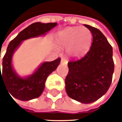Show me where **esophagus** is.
<instances>
[{"mask_svg":"<svg viewBox=\"0 0 122 122\" xmlns=\"http://www.w3.org/2000/svg\"><path fill=\"white\" fill-rule=\"evenodd\" d=\"M61 63L64 64H67V63H68V61H67V60L64 57H62V59H61Z\"/></svg>","mask_w":122,"mask_h":122,"instance_id":"34e87169","label":"esophagus"}]
</instances>
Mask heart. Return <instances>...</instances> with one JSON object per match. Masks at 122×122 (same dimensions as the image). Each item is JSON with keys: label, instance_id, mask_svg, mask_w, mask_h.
<instances>
[{"label": "heart", "instance_id": "1", "mask_svg": "<svg viewBox=\"0 0 122 122\" xmlns=\"http://www.w3.org/2000/svg\"><path fill=\"white\" fill-rule=\"evenodd\" d=\"M91 39V32L86 28L68 27L59 32L57 41L61 47H68L71 55L77 57L88 49Z\"/></svg>", "mask_w": 122, "mask_h": 122}]
</instances>
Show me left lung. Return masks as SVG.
I'll list each match as a JSON object with an SVG mask.
<instances>
[{"instance_id":"left-lung-1","label":"left lung","mask_w":122,"mask_h":122,"mask_svg":"<svg viewBox=\"0 0 122 122\" xmlns=\"http://www.w3.org/2000/svg\"><path fill=\"white\" fill-rule=\"evenodd\" d=\"M91 32L90 49L82 58L70 61L65 79L68 96L75 101L89 104L99 99L109 90L114 72L113 48L98 29L84 24Z\"/></svg>"}]
</instances>
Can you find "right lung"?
<instances>
[{"label":"right lung","mask_w":122,"mask_h":122,"mask_svg":"<svg viewBox=\"0 0 122 122\" xmlns=\"http://www.w3.org/2000/svg\"><path fill=\"white\" fill-rule=\"evenodd\" d=\"M56 26L57 23H33L21 31L9 43L2 59V74L0 65V82L3 83L9 94L14 98L20 101H28L39 97L44 90L47 78L57 68L61 60L58 58L51 62H44L32 75L21 77L17 74L12 66L14 52L22 41L45 35Z\"/></svg>","instance_id":"obj_1"}]
</instances>
